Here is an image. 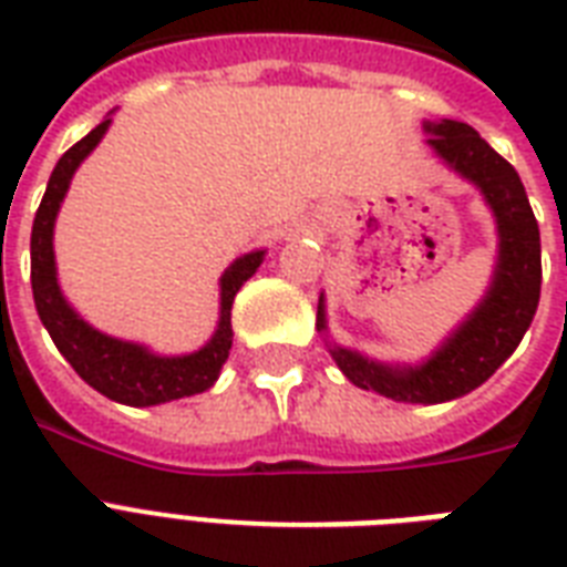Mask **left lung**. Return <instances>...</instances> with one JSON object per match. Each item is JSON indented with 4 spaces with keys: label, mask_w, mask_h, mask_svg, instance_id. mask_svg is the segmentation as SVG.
<instances>
[{
    "label": "left lung",
    "mask_w": 567,
    "mask_h": 567,
    "mask_svg": "<svg viewBox=\"0 0 567 567\" xmlns=\"http://www.w3.org/2000/svg\"><path fill=\"white\" fill-rule=\"evenodd\" d=\"M426 144L450 171L471 182L497 223V261L476 309L417 364H388L329 341L327 300H318V332L353 385L396 403H447L474 391L501 368L529 329L542 293V238L524 182L474 128L458 120H426Z\"/></svg>",
    "instance_id": "1"
}]
</instances>
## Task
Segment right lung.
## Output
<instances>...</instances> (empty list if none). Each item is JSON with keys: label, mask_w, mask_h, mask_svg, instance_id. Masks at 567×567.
Segmentation results:
<instances>
[{"label": "right lung", "mask_w": 567, "mask_h": 567, "mask_svg": "<svg viewBox=\"0 0 567 567\" xmlns=\"http://www.w3.org/2000/svg\"><path fill=\"white\" fill-rule=\"evenodd\" d=\"M109 126L111 114L93 128L91 135H84L79 144L70 146L58 158L55 171L49 176L47 194L40 199L34 226H31V293H34L40 323L47 327L61 355L73 364V371L114 403L144 409V405L171 403V400H182V396L203 394L217 382L231 350V302H235V293L240 291V285L261 267L267 249H252L247 256L235 258L223 270L217 329L194 353L158 355L150 347L123 341V338H111L100 329H93L66 302L64 291L58 285L52 235H55L58 212H61V203H64L66 190H70L73 173L100 146Z\"/></svg>", "instance_id": "obj_1"}]
</instances>
